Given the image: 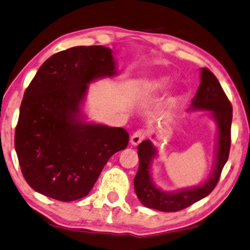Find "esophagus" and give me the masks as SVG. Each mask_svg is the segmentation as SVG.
Masks as SVG:
<instances>
[{"instance_id":"34e87169","label":"esophagus","mask_w":250,"mask_h":250,"mask_svg":"<svg viewBox=\"0 0 250 250\" xmlns=\"http://www.w3.org/2000/svg\"><path fill=\"white\" fill-rule=\"evenodd\" d=\"M145 137H146V132H145V130H144V129H138L137 132H135L133 134V136L130 137V143H132V145L136 146L142 141H144V139H145Z\"/></svg>"}]
</instances>
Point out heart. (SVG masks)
I'll use <instances>...</instances> for the list:
<instances>
[{"mask_svg": "<svg viewBox=\"0 0 250 250\" xmlns=\"http://www.w3.org/2000/svg\"><path fill=\"white\" fill-rule=\"evenodd\" d=\"M168 78L166 77H154L149 78L143 82L142 84V91L144 93H155L163 90L164 87L167 85Z\"/></svg>", "mask_w": 250, "mask_h": 250, "instance_id": "b5f03b06", "label": "heart"}]
</instances>
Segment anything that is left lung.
I'll return each mask as SVG.
<instances>
[{
  "label": "left lung",
  "mask_w": 250,
  "mask_h": 250,
  "mask_svg": "<svg viewBox=\"0 0 250 250\" xmlns=\"http://www.w3.org/2000/svg\"><path fill=\"white\" fill-rule=\"evenodd\" d=\"M189 109L209 111L217 124L216 158L213 173L199 187L177 192L160 190L152 182L150 174L151 160L156 157L157 150L149 139L144 141L137 147L139 167L134 178V186L138 199L147 208L161 212H177L202 200L216 187L222 170L229 159L233 108L220 82L208 68L201 69V83Z\"/></svg>",
  "instance_id": "obj_1"
}]
</instances>
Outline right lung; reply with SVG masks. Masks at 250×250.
<instances>
[{
	"mask_svg": "<svg viewBox=\"0 0 250 250\" xmlns=\"http://www.w3.org/2000/svg\"><path fill=\"white\" fill-rule=\"evenodd\" d=\"M115 74L113 51L103 46L69 48L38 69L15 129L21 173L38 193L63 202L84 198L108 159L127 147L124 128L83 122L81 115L87 84Z\"/></svg>",
	"mask_w": 250,
	"mask_h": 250,
	"instance_id": "1",
	"label": "right lung"
}]
</instances>
